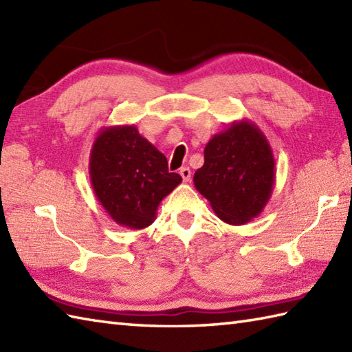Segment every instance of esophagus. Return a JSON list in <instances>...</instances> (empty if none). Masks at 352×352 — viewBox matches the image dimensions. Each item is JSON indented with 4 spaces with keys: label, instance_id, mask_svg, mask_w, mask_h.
<instances>
[{
    "label": "esophagus",
    "instance_id": "obj_1",
    "mask_svg": "<svg viewBox=\"0 0 352 352\" xmlns=\"http://www.w3.org/2000/svg\"><path fill=\"white\" fill-rule=\"evenodd\" d=\"M180 175H182V178H183V182L188 183V182H190L192 170H190L189 168H182V169H180Z\"/></svg>",
    "mask_w": 352,
    "mask_h": 352
}]
</instances>
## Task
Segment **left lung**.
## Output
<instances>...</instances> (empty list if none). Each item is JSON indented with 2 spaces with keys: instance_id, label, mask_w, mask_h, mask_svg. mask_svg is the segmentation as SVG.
Wrapping results in <instances>:
<instances>
[{
  "instance_id": "left-lung-1",
  "label": "left lung",
  "mask_w": 352,
  "mask_h": 352,
  "mask_svg": "<svg viewBox=\"0 0 352 352\" xmlns=\"http://www.w3.org/2000/svg\"><path fill=\"white\" fill-rule=\"evenodd\" d=\"M193 183L216 216L230 226L257 218L275 183L274 154L263 131L242 119L214 134L204 148V164Z\"/></svg>"
}]
</instances>
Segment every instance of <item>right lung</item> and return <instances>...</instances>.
<instances>
[{
  "instance_id": "add662e5",
  "label": "right lung",
  "mask_w": 352,
  "mask_h": 352,
  "mask_svg": "<svg viewBox=\"0 0 352 352\" xmlns=\"http://www.w3.org/2000/svg\"><path fill=\"white\" fill-rule=\"evenodd\" d=\"M89 175L106 213L130 230L151 226L162 199L182 183L134 125L104 126L91 149Z\"/></svg>"
}]
</instances>
